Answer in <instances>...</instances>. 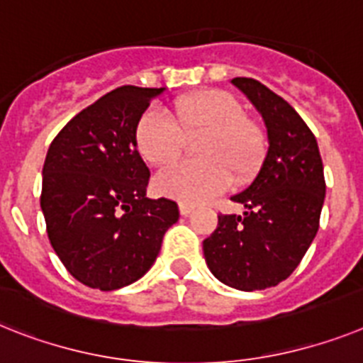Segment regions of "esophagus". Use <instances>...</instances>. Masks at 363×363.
Instances as JSON below:
<instances>
[{"instance_id":"34e87169","label":"esophagus","mask_w":363,"mask_h":363,"mask_svg":"<svg viewBox=\"0 0 363 363\" xmlns=\"http://www.w3.org/2000/svg\"><path fill=\"white\" fill-rule=\"evenodd\" d=\"M179 212H181V216H188L194 212V205H190V203H179Z\"/></svg>"}]
</instances>
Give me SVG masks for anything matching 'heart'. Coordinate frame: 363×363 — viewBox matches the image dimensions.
Listing matches in <instances>:
<instances>
[{"label": "heart", "mask_w": 363, "mask_h": 363, "mask_svg": "<svg viewBox=\"0 0 363 363\" xmlns=\"http://www.w3.org/2000/svg\"><path fill=\"white\" fill-rule=\"evenodd\" d=\"M203 135L196 162L167 167L155 177V190L184 203H201L245 184L257 175L267 151L266 133L245 116L242 103L223 90H201L177 99L175 123L157 108L140 116L135 129L138 153L151 166H167L181 157L184 138Z\"/></svg>", "instance_id": "b5f03b06"}]
</instances>
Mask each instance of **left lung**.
I'll use <instances>...</instances> for the list:
<instances>
[{
	"label": "left lung",
	"mask_w": 363,
	"mask_h": 363,
	"mask_svg": "<svg viewBox=\"0 0 363 363\" xmlns=\"http://www.w3.org/2000/svg\"><path fill=\"white\" fill-rule=\"evenodd\" d=\"M267 129L266 158L255 181L230 199L243 216L219 214L203 242L212 275L242 291L266 290L299 266L319 228L325 175L318 142L294 106L257 79L236 77Z\"/></svg>",
	"instance_id": "8db88e82"
}]
</instances>
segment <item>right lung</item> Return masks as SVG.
<instances>
[{"label": "right lung", "mask_w": 363, "mask_h": 363, "mask_svg": "<svg viewBox=\"0 0 363 363\" xmlns=\"http://www.w3.org/2000/svg\"><path fill=\"white\" fill-rule=\"evenodd\" d=\"M166 88L120 86L64 125L42 169L40 206L57 257L101 291L133 284L157 260L179 206L149 199L135 129Z\"/></svg>", "instance_id": "obj_1"}]
</instances>
